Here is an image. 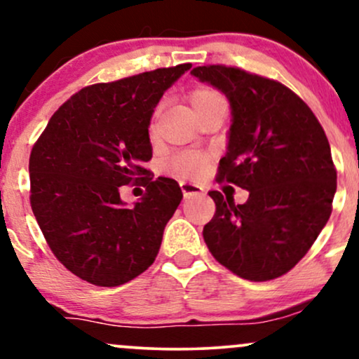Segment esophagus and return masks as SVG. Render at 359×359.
I'll return each instance as SVG.
<instances>
[{
  "label": "esophagus",
  "instance_id": "esophagus-1",
  "mask_svg": "<svg viewBox=\"0 0 359 359\" xmlns=\"http://www.w3.org/2000/svg\"><path fill=\"white\" fill-rule=\"evenodd\" d=\"M180 189H182V194H184L185 199H187V197L201 196V194L204 192V189L201 187V185L191 184V182H180Z\"/></svg>",
  "mask_w": 359,
  "mask_h": 359
}]
</instances>
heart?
<instances>
[{
	"label": "heart",
	"instance_id": "obj_1",
	"mask_svg": "<svg viewBox=\"0 0 359 359\" xmlns=\"http://www.w3.org/2000/svg\"><path fill=\"white\" fill-rule=\"evenodd\" d=\"M221 100V96L217 93H214L212 89L208 88H199L191 93V104L192 108H199V106L208 104V102ZM205 162H208V156L201 151L196 150H185L177 154L174 158L170 160L168 163V174L177 177L180 180H187V179H196L203 174Z\"/></svg>",
	"mask_w": 359,
	"mask_h": 359
}]
</instances>
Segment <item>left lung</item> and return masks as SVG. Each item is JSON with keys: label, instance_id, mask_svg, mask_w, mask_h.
Returning a JSON list of instances; mask_svg holds the SVG:
<instances>
[{"label": "left lung", "instance_id": "8db88e82", "mask_svg": "<svg viewBox=\"0 0 359 359\" xmlns=\"http://www.w3.org/2000/svg\"><path fill=\"white\" fill-rule=\"evenodd\" d=\"M191 74L231 106L217 180L250 192L245 204L209 192L216 214L204 226L205 245L241 278H277L297 265L331 216L336 168L323 126L277 81L224 65Z\"/></svg>", "mask_w": 359, "mask_h": 359}]
</instances>
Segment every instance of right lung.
Segmentation results:
<instances>
[{
	"instance_id": "add662e5",
	"label": "right lung",
	"mask_w": 359,
	"mask_h": 359,
	"mask_svg": "<svg viewBox=\"0 0 359 359\" xmlns=\"http://www.w3.org/2000/svg\"><path fill=\"white\" fill-rule=\"evenodd\" d=\"M191 64L81 89L53 113L30 155L32 211L57 259L100 287H118L155 262L182 201L174 179L147 177L128 208L121 184L148 175L151 114Z\"/></svg>"
}]
</instances>
